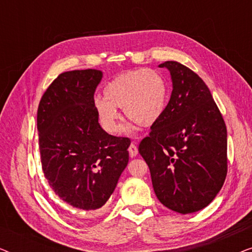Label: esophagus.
Instances as JSON below:
<instances>
[{
    "instance_id": "obj_1",
    "label": "esophagus",
    "mask_w": 252,
    "mask_h": 252,
    "mask_svg": "<svg viewBox=\"0 0 252 252\" xmlns=\"http://www.w3.org/2000/svg\"><path fill=\"white\" fill-rule=\"evenodd\" d=\"M128 153H129V156L130 157H135L137 155V148L134 143H130V146L128 148Z\"/></svg>"
}]
</instances>
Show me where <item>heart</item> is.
I'll use <instances>...</instances> for the list:
<instances>
[{
	"label": "heart",
	"mask_w": 252,
	"mask_h": 252,
	"mask_svg": "<svg viewBox=\"0 0 252 252\" xmlns=\"http://www.w3.org/2000/svg\"><path fill=\"white\" fill-rule=\"evenodd\" d=\"M167 97L164 78L154 70H137L112 79L103 89V98L94 101L96 117L108 133L119 130L123 109L126 118L139 126L149 127L163 115Z\"/></svg>",
	"instance_id": "obj_1"
}]
</instances>
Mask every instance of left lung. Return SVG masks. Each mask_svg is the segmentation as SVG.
<instances>
[{
    "label": "left lung",
    "mask_w": 252,
    "mask_h": 252,
    "mask_svg": "<svg viewBox=\"0 0 252 252\" xmlns=\"http://www.w3.org/2000/svg\"><path fill=\"white\" fill-rule=\"evenodd\" d=\"M171 74L172 94L139 153L161 204L197 212L211 203L227 174V129L205 82L178 62L158 65Z\"/></svg>",
    "instance_id": "8db88e82"
}]
</instances>
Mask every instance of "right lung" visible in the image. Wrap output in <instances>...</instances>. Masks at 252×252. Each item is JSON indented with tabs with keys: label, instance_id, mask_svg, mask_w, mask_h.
I'll return each instance as SVG.
<instances>
[{
	"label": "right lung",
	"instance_id": "right-lung-1",
	"mask_svg": "<svg viewBox=\"0 0 252 252\" xmlns=\"http://www.w3.org/2000/svg\"><path fill=\"white\" fill-rule=\"evenodd\" d=\"M99 70L64 72L55 79L37 109L44 177L62 201L80 210L102 208L128 164L130 141L99 125L94 94Z\"/></svg>",
	"mask_w": 252,
	"mask_h": 252
}]
</instances>
